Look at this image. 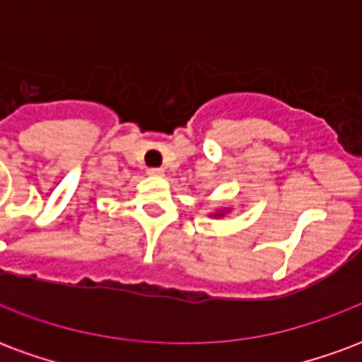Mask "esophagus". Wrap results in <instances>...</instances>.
Returning <instances> with one entry per match:
<instances>
[{
    "mask_svg": "<svg viewBox=\"0 0 362 362\" xmlns=\"http://www.w3.org/2000/svg\"><path fill=\"white\" fill-rule=\"evenodd\" d=\"M147 174H149V176H163V174H165V170H163V168H149V170H147Z\"/></svg>",
    "mask_w": 362,
    "mask_h": 362,
    "instance_id": "esophagus-1",
    "label": "esophagus"
}]
</instances>
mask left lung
<instances>
[{
  "mask_svg": "<svg viewBox=\"0 0 362 362\" xmlns=\"http://www.w3.org/2000/svg\"><path fill=\"white\" fill-rule=\"evenodd\" d=\"M228 209H223V211H217V213H211V217H223L225 213H227Z\"/></svg>",
  "mask_w": 362,
  "mask_h": 362,
  "instance_id": "obj_1",
  "label": "left lung"
}]
</instances>
